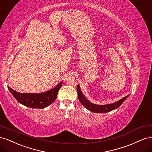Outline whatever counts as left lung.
Listing matches in <instances>:
<instances>
[{
	"label": "left lung",
	"instance_id": "8db88e82",
	"mask_svg": "<svg viewBox=\"0 0 152 152\" xmlns=\"http://www.w3.org/2000/svg\"><path fill=\"white\" fill-rule=\"evenodd\" d=\"M77 97H78L79 101L81 103V104L89 111L94 113H104L110 112L112 110L116 109V108H118L121 104H122L124 102V101L129 97V95H127V96H125L123 99H120V101H117L113 104H106V105H97V104H95L91 103L88 100H87V99L84 96L83 94L81 92L79 85H77Z\"/></svg>",
	"mask_w": 152,
	"mask_h": 152
}]
</instances>
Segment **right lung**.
<instances>
[{
  "mask_svg": "<svg viewBox=\"0 0 152 152\" xmlns=\"http://www.w3.org/2000/svg\"><path fill=\"white\" fill-rule=\"evenodd\" d=\"M62 85V82H60L53 89L42 94H22L12 90L10 86L7 88L16 101L21 104L32 108H44L55 101Z\"/></svg>",
  "mask_w": 152,
  "mask_h": 152,
  "instance_id": "add662e5",
  "label": "right lung"
}]
</instances>
